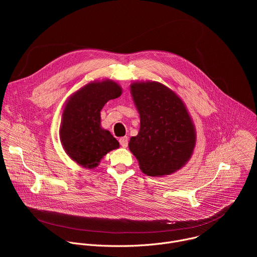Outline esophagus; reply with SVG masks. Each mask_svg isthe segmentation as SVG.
<instances>
[{"label":"esophagus","mask_w":257,"mask_h":257,"mask_svg":"<svg viewBox=\"0 0 257 257\" xmlns=\"http://www.w3.org/2000/svg\"><path fill=\"white\" fill-rule=\"evenodd\" d=\"M119 142H120V144H121V146H122V148L126 149V148H127V146H128V137H127V136L121 137V138L119 139Z\"/></svg>","instance_id":"obj_1"}]
</instances>
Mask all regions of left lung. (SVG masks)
<instances>
[{
	"label": "left lung",
	"mask_w": 257,
	"mask_h": 257,
	"mask_svg": "<svg viewBox=\"0 0 257 257\" xmlns=\"http://www.w3.org/2000/svg\"><path fill=\"white\" fill-rule=\"evenodd\" d=\"M140 115V130L129 149L148 176L169 175L190 159L195 146L191 118L180 97L159 82L131 85Z\"/></svg>",
	"instance_id": "1"
}]
</instances>
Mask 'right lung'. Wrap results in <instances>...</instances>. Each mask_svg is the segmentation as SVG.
<instances>
[{"label":"right lung","mask_w":257,"mask_h":257,"mask_svg":"<svg viewBox=\"0 0 257 257\" xmlns=\"http://www.w3.org/2000/svg\"><path fill=\"white\" fill-rule=\"evenodd\" d=\"M121 87L112 80L91 82L68 100L62 116L60 137L68 156L84 168H94L119 142L100 128V111L109 99L121 95Z\"/></svg>","instance_id":"right-lung-1"}]
</instances>
